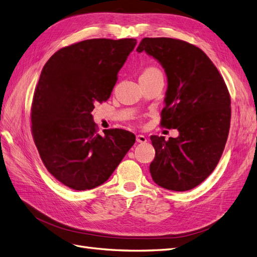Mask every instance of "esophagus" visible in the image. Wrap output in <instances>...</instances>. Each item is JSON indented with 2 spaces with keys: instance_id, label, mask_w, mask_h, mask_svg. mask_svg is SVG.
Instances as JSON below:
<instances>
[{
  "instance_id": "34e87169",
  "label": "esophagus",
  "mask_w": 257,
  "mask_h": 257,
  "mask_svg": "<svg viewBox=\"0 0 257 257\" xmlns=\"http://www.w3.org/2000/svg\"><path fill=\"white\" fill-rule=\"evenodd\" d=\"M136 142L141 143V144H145L147 142V138L144 135H137L136 136Z\"/></svg>"
}]
</instances>
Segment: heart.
I'll list each match as a JSON object with an SVG mask.
<instances>
[{
  "label": "heart",
  "instance_id": "b5f03b06",
  "mask_svg": "<svg viewBox=\"0 0 257 257\" xmlns=\"http://www.w3.org/2000/svg\"><path fill=\"white\" fill-rule=\"evenodd\" d=\"M153 71H158V69L154 68V67H149V68H147L145 72H153Z\"/></svg>",
  "mask_w": 257,
  "mask_h": 257
}]
</instances>
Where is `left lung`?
Here are the masks:
<instances>
[{"instance_id":"left-lung-1","label":"left lung","mask_w":257,"mask_h":257,"mask_svg":"<svg viewBox=\"0 0 257 257\" xmlns=\"http://www.w3.org/2000/svg\"><path fill=\"white\" fill-rule=\"evenodd\" d=\"M164 67L168 87L161 125L179 136L150 137L153 181L183 192L199 185L219 163L230 126V96L223 77L196 46L168 37H145L137 47Z\"/></svg>"}]
</instances>
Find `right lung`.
I'll use <instances>...</instances> for the list:
<instances>
[{"mask_svg": "<svg viewBox=\"0 0 257 257\" xmlns=\"http://www.w3.org/2000/svg\"><path fill=\"white\" fill-rule=\"evenodd\" d=\"M135 38H93L61 48L45 64L31 107V130L48 172L73 190L107 181L135 144L121 128L97 133L92 111L110 97Z\"/></svg>", "mask_w": 257, "mask_h": 257, "instance_id": "right-lung-1", "label": "right lung"}]
</instances>
